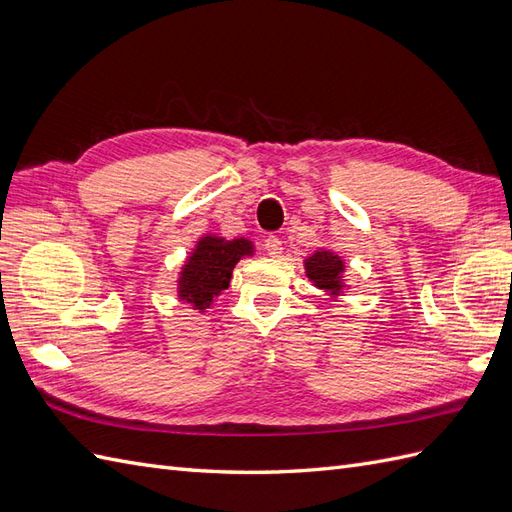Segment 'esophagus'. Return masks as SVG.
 Returning a JSON list of instances; mask_svg holds the SVG:
<instances>
[{
    "label": "esophagus",
    "instance_id": "34e87169",
    "mask_svg": "<svg viewBox=\"0 0 512 512\" xmlns=\"http://www.w3.org/2000/svg\"><path fill=\"white\" fill-rule=\"evenodd\" d=\"M282 250H284V245H282V241L277 239V237H267L265 239V252L269 254V256H273V258H277L282 254Z\"/></svg>",
    "mask_w": 512,
    "mask_h": 512
}]
</instances>
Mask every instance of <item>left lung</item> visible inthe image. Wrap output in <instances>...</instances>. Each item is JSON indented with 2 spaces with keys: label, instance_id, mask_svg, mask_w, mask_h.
<instances>
[{
  "label": "left lung",
  "instance_id": "1",
  "mask_svg": "<svg viewBox=\"0 0 512 512\" xmlns=\"http://www.w3.org/2000/svg\"><path fill=\"white\" fill-rule=\"evenodd\" d=\"M303 267L307 280L327 294L329 299L337 301L339 297H344V292L348 290L344 277L346 262L337 252L329 250V247H320V250L303 260Z\"/></svg>",
  "mask_w": 512,
  "mask_h": 512
}]
</instances>
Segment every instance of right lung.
Segmentation results:
<instances>
[{
  "mask_svg": "<svg viewBox=\"0 0 512 512\" xmlns=\"http://www.w3.org/2000/svg\"><path fill=\"white\" fill-rule=\"evenodd\" d=\"M254 243L245 237L226 239L207 232L192 247L177 277V297L198 314L230 286L232 269L245 256H254Z\"/></svg>",
  "mask_w": 512,
  "mask_h": 512,
  "instance_id": "add662e5",
  "label": "right lung"
}]
</instances>
